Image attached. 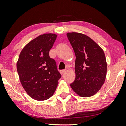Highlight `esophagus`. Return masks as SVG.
I'll list each match as a JSON object with an SVG mask.
<instances>
[{
    "label": "esophagus",
    "instance_id": "esophagus-1",
    "mask_svg": "<svg viewBox=\"0 0 126 126\" xmlns=\"http://www.w3.org/2000/svg\"><path fill=\"white\" fill-rule=\"evenodd\" d=\"M66 70H60V73H61V75H63L65 72H66Z\"/></svg>",
    "mask_w": 126,
    "mask_h": 126
}]
</instances>
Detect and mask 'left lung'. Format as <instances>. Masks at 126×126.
<instances>
[{
    "label": "left lung",
    "mask_w": 126,
    "mask_h": 126,
    "mask_svg": "<svg viewBox=\"0 0 126 126\" xmlns=\"http://www.w3.org/2000/svg\"><path fill=\"white\" fill-rule=\"evenodd\" d=\"M66 35L76 56V78L70 86L79 96L89 97L99 91L106 78L107 64L104 52L85 34L73 32Z\"/></svg>",
    "instance_id": "8db88e82"
}]
</instances>
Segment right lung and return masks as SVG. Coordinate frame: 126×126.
Wrapping results in <instances>:
<instances>
[{
    "mask_svg": "<svg viewBox=\"0 0 126 126\" xmlns=\"http://www.w3.org/2000/svg\"><path fill=\"white\" fill-rule=\"evenodd\" d=\"M57 38L55 34H44L29 42L20 53L16 68L23 88L29 96L44 101L54 94L61 75L49 51Z\"/></svg>",
    "mask_w": 126,
    "mask_h": 126,
    "instance_id": "add662e5",
    "label": "right lung"
}]
</instances>
